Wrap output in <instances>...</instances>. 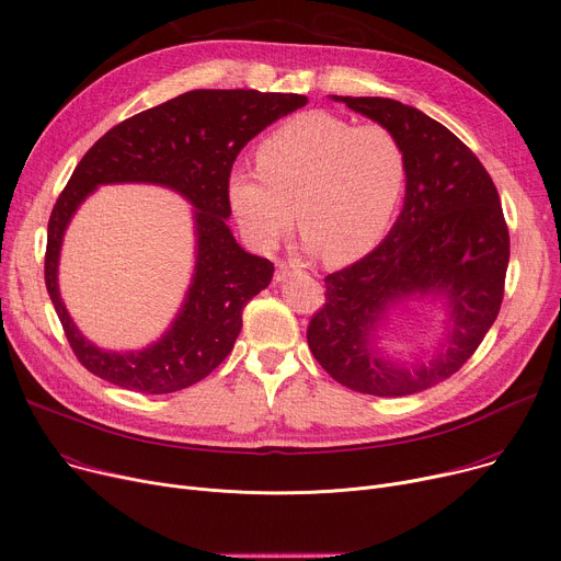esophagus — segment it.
Returning a JSON list of instances; mask_svg holds the SVG:
<instances>
[{
	"label": "esophagus",
	"mask_w": 561,
	"mask_h": 561,
	"mask_svg": "<svg viewBox=\"0 0 561 561\" xmlns=\"http://www.w3.org/2000/svg\"><path fill=\"white\" fill-rule=\"evenodd\" d=\"M294 272H296V270H294L291 265H287V262H278V265H276V276H274V280H276V283H285Z\"/></svg>",
	"instance_id": "34e87169"
}]
</instances>
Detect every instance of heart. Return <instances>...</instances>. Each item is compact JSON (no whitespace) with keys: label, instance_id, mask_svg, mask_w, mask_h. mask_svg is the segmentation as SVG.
I'll return each instance as SVG.
<instances>
[{"label":"heart","instance_id":"b5f03b06","mask_svg":"<svg viewBox=\"0 0 561 561\" xmlns=\"http://www.w3.org/2000/svg\"><path fill=\"white\" fill-rule=\"evenodd\" d=\"M405 187L408 151L391 128L308 111L260 142L257 168L230 170L226 199L255 249H274L296 208L306 247L344 267L380 247Z\"/></svg>","mask_w":561,"mask_h":561}]
</instances>
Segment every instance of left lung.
I'll return each instance as SVG.
<instances>
[{"label": "left lung", "mask_w": 561, "mask_h": 561, "mask_svg": "<svg viewBox=\"0 0 561 561\" xmlns=\"http://www.w3.org/2000/svg\"><path fill=\"white\" fill-rule=\"evenodd\" d=\"M331 99L399 136L408 187L380 247L325 276V306L308 325V346L353 391L410 397L450 378L499 317L510 262L499 190L476 153L419 108L385 96ZM408 305L443 314L427 360H403L381 344L390 314Z\"/></svg>", "instance_id": "1"}]
</instances>
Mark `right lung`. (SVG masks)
Listing matches in <instances>:
<instances>
[{"label": "right lung", "instance_id": "right-lung-1", "mask_svg": "<svg viewBox=\"0 0 561 561\" xmlns=\"http://www.w3.org/2000/svg\"><path fill=\"white\" fill-rule=\"evenodd\" d=\"M308 104L304 94L192 90L113 126L81 158L47 226L45 283L81 365L106 382L140 393H172L206 378L233 351L242 310L274 276L267 257L244 251L228 228L226 179L260 130ZM160 184L193 206L195 265L169 331L142 350L111 352L90 343L59 296L57 265L67 226L102 184Z\"/></svg>", "mask_w": 561, "mask_h": 561}]
</instances>
